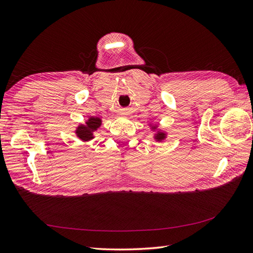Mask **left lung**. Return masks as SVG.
I'll return each instance as SVG.
<instances>
[{
	"mask_svg": "<svg viewBox=\"0 0 253 253\" xmlns=\"http://www.w3.org/2000/svg\"><path fill=\"white\" fill-rule=\"evenodd\" d=\"M156 139H159V140L164 139V134H159V135H158V138H156Z\"/></svg>",
	"mask_w": 253,
	"mask_h": 253,
	"instance_id": "left-lung-1",
	"label": "left lung"
}]
</instances>
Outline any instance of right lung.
<instances>
[{"label":"right lung","mask_w":253,"mask_h":253,"mask_svg":"<svg viewBox=\"0 0 253 253\" xmlns=\"http://www.w3.org/2000/svg\"><path fill=\"white\" fill-rule=\"evenodd\" d=\"M101 125V119L100 118H94V117H91L89 118V120H88L87 122V126H81L78 127V136L83 140H89L92 138V132L95 131Z\"/></svg>","instance_id":"right-lung-1"}]
</instances>
